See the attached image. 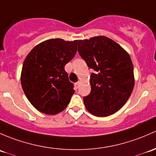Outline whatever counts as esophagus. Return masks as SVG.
Masks as SVG:
<instances>
[{
	"mask_svg": "<svg viewBox=\"0 0 156 156\" xmlns=\"http://www.w3.org/2000/svg\"><path fill=\"white\" fill-rule=\"evenodd\" d=\"M80 82L78 81L77 83H75V87H76V89H78L79 87H80Z\"/></svg>",
	"mask_w": 156,
	"mask_h": 156,
	"instance_id": "obj_1",
	"label": "esophagus"
}]
</instances>
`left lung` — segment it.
Wrapping results in <instances>:
<instances>
[{"label":"left lung","instance_id":"8db88e82","mask_svg":"<svg viewBox=\"0 0 156 156\" xmlns=\"http://www.w3.org/2000/svg\"><path fill=\"white\" fill-rule=\"evenodd\" d=\"M78 52L89 68L91 92L83 98L86 110L105 117L122 108L134 86V67L129 54L115 41L97 36L78 41Z\"/></svg>","mask_w":156,"mask_h":156}]
</instances>
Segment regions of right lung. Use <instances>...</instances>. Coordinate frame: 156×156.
Returning a JSON list of instances; mask_svg holds the SVG:
<instances>
[{"label":"right lung","instance_id":"obj_1","mask_svg":"<svg viewBox=\"0 0 156 156\" xmlns=\"http://www.w3.org/2000/svg\"><path fill=\"white\" fill-rule=\"evenodd\" d=\"M78 41L56 38L39 43L24 61L21 84L38 111L55 115L63 111L74 93L65 66L76 55Z\"/></svg>","mask_w":156,"mask_h":156}]
</instances>
